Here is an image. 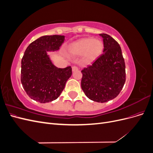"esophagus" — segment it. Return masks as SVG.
I'll return each instance as SVG.
<instances>
[{
  "mask_svg": "<svg viewBox=\"0 0 153 153\" xmlns=\"http://www.w3.org/2000/svg\"><path fill=\"white\" fill-rule=\"evenodd\" d=\"M77 70H78V67H76L75 66H74L72 67V71L73 72H75V71H77Z\"/></svg>",
  "mask_w": 153,
  "mask_h": 153,
  "instance_id": "esophagus-1",
  "label": "esophagus"
}]
</instances>
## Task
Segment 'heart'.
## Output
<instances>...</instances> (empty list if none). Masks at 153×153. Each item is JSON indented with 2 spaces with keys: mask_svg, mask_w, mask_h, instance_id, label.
Listing matches in <instances>:
<instances>
[{
  "mask_svg": "<svg viewBox=\"0 0 153 153\" xmlns=\"http://www.w3.org/2000/svg\"><path fill=\"white\" fill-rule=\"evenodd\" d=\"M103 50V43L99 39L92 38H85L78 40L73 46L74 53H85L87 61H93L101 54Z\"/></svg>",
  "mask_w": 153,
  "mask_h": 153,
  "instance_id": "1",
  "label": "heart"
}]
</instances>
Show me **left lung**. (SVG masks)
Segmentation results:
<instances>
[{
  "instance_id": "1",
  "label": "left lung",
  "mask_w": 153,
  "mask_h": 153,
  "mask_svg": "<svg viewBox=\"0 0 153 153\" xmlns=\"http://www.w3.org/2000/svg\"><path fill=\"white\" fill-rule=\"evenodd\" d=\"M103 53L81 71V87L88 98L105 103L116 98L126 81L125 62L119 43L110 36L100 34Z\"/></svg>"
}]
</instances>
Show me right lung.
I'll return each mask as SVG.
<instances>
[{
  "label": "right lung",
  "mask_w": 153,
  "mask_h": 153,
  "mask_svg": "<svg viewBox=\"0 0 153 153\" xmlns=\"http://www.w3.org/2000/svg\"><path fill=\"white\" fill-rule=\"evenodd\" d=\"M64 36H41L25 51L21 62V82L30 98L41 103L56 100L72 75V68H58L51 62L47 51L59 49Z\"/></svg>",
  "instance_id": "add662e5"
}]
</instances>
